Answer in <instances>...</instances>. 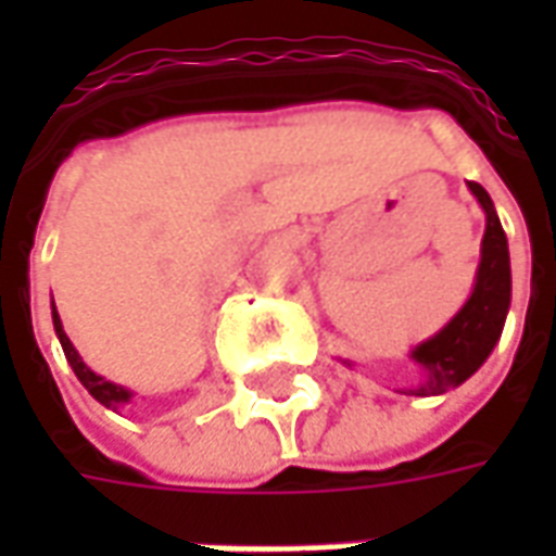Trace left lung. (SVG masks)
<instances>
[{"instance_id":"left-lung-1","label":"left lung","mask_w":556,"mask_h":556,"mask_svg":"<svg viewBox=\"0 0 556 556\" xmlns=\"http://www.w3.org/2000/svg\"><path fill=\"white\" fill-rule=\"evenodd\" d=\"M467 187L485 211V235H482L477 282H473L470 298L455 313L453 321L443 327L441 333H434L410 351V361L419 363L422 378H419L417 387L399 390L408 396H441L446 390L465 384L467 378L489 361V354L503 333L506 313H509L513 274H509L506 235H503L491 195L477 181H470Z\"/></svg>"}]
</instances>
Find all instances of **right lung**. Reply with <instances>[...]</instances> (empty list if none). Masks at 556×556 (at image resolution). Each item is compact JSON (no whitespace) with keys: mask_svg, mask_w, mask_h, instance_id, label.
<instances>
[{"mask_svg":"<svg viewBox=\"0 0 556 556\" xmlns=\"http://www.w3.org/2000/svg\"><path fill=\"white\" fill-rule=\"evenodd\" d=\"M53 327H55V337H59V342H62V351H65L67 363H71V369H74V375L79 378V384L86 387L91 396L101 402L103 408L118 410L125 402H130V396H134L130 390L113 384V381H106V378H101V375H94L89 366L83 363L77 349H74V345H71V339H67L65 327H62V318H59V313H55V303H53Z\"/></svg>","mask_w":556,"mask_h":556,"instance_id":"add662e5","label":"right lung"}]
</instances>
